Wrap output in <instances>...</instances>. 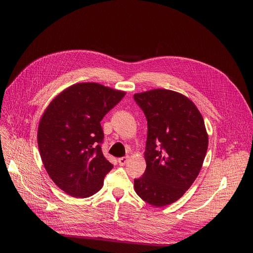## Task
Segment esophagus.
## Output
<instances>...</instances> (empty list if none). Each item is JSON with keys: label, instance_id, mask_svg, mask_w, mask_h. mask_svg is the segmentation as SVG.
<instances>
[{"label": "esophagus", "instance_id": "esophagus-1", "mask_svg": "<svg viewBox=\"0 0 253 253\" xmlns=\"http://www.w3.org/2000/svg\"><path fill=\"white\" fill-rule=\"evenodd\" d=\"M128 160V157H121L118 159V163H119V166H125Z\"/></svg>", "mask_w": 253, "mask_h": 253}]
</instances>
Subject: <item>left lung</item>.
Segmentation results:
<instances>
[{"mask_svg":"<svg viewBox=\"0 0 253 253\" xmlns=\"http://www.w3.org/2000/svg\"><path fill=\"white\" fill-rule=\"evenodd\" d=\"M148 120L145 172L134 179L141 200L154 207L171 205L200 174L209 137L201 112L177 91L155 88L134 95Z\"/></svg>","mask_w":253,"mask_h":253,"instance_id":"left-lung-1","label":"left lung"}]
</instances>
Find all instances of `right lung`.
<instances>
[{"mask_svg":"<svg viewBox=\"0 0 253 253\" xmlns=\"http://www.w3.org/2000/svg\"><path fill=\"white\" fill-rule=\"evenodd\" d=\"M126 91L80 82L52 99L38 126V147L51 180L68 195L85 198L103 186L113 165L103 156L100 121Z\"/></svg>","mask_w":253,"mask_h":253,"instance_id":"right-lung-1","label":"right lung"}]
</instances>
